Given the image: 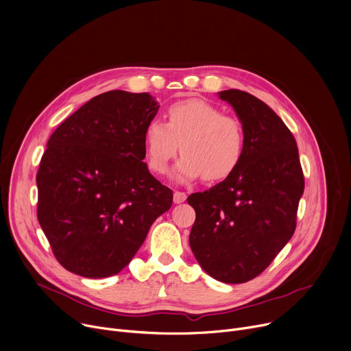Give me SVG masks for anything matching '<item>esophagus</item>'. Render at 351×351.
Segmentation results:
<instances>
[{
    "instance_id": "34e87169",
    "label": "esophagus",
    "mask_w": 351,
    "mask_h": 351,
    "mask_svg": "<svg viewBox=\"0 0 351 351\" xmlns=\"http://www.w3.org/2000/svg\"><path fill=\"white\" fill-rule=\"evenodd\" d=\"M186 200V195L183 193V192H175L173 193V202L176 203V204H180V203H183Z\"/></svg>"
}]
</instances>
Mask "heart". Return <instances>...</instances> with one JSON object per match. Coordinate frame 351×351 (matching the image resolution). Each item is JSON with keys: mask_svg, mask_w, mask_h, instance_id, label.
<instances>
[{"mask_svg": "<svg viewBox=\"0 0 351 351\" xmlns=\"http://www.w3.org/2000/svg\"><path fill=\"white\" fill-rule=\"evenodd\" d=\"M168 123L152 120L145 129V154L156 173L168 171L171 159L182 149L172 178L179 183L204 176L208 182L227 179L239 167L245 136L241 123L202 99L169 106Z\"/></svg>", "mask_w": 351, "mask_h": 351, "instance_id": "b5f03b06", "label": "heart"}]
</instances>
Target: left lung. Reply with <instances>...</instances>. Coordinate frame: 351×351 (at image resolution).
<instances>
[{
    "label": "left lung",
    "instance_id": "8db88e82",
    "mask_svg": "<svg viewBox=\"0 0 351 351\" xmlns=\"http://www.w3.org/2000/svg\"><path fill=\"white\" fill-rule=\"evenodd\" d=\"M217 95L235 110L245 151L234 173L187 197L196 211L189 243L208 276L241 284L259 276L291 239L304 175L295 138L271 108L239 89Z\"/></svg>",
    "mask_w": 351,
    "mask_h": 351
}]
</instances>
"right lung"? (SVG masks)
I'll return each mask as SVG.
<instances>
[{
	"label": "right lung",
	"instance_id": "1",
	"mask_svg": "<svg viewBox=\"0 0 351 351\" xmlns=\"http://www.w3.org/2000/svg\"><path fill=\"white\" fill-rule=\"evenodd\" d=\"M159 105L149 93L109 90L62 121L36 175L38 219L58 263L104 278L132 262L172 190L144 161L147 125Z\"/></svg>",
	"mask_w": 351,
	"mask_h": 351
}]
</instances>
